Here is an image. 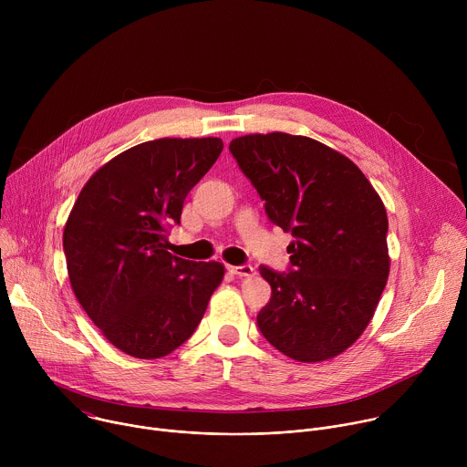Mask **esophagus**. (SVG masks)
<instances>
[{"mask_svg":"<svg viewBox=\"0 0 467 467\" xmlns=\"http://www.w3.org/2000/svg\"><path fill=\"white\" fill-rule=\"evenodd\" d=\"M227 270L238 277H251L254 274L253 265L249 264H244V265H227Z\"/></svg>","mask_w":467,"mask_h":467,"instance_id":"obj_1","label":"esophagus"}]
</instances>
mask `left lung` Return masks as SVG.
<instances>
[{
    "label": "left lung",
    "instance_id": "left-lung-1",
    "mask_svg": "<svg viewBox=\"0 0 467 467\" xmlns=\"http://www.w3.org/2000/svg\"><path fill=\"white\" fill-rule=\"evenodd\" d=\"M268 218L285 233L290 272L260 265L272 299L258 328L297 362L351 348L375 314L388 281V216L382 199L346 155L308 137L268 132L229 144Z\"/></svg>",
    "mask_w": 467,
    "mask_h": 467
}]
</instances>
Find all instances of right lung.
<instances>
[{"instance_id": "right-lung-1", "label": "right lung", "mask_w": 467, "mask_h": 467, "mask_svg": "<svg viewBox=\"0 0 467 467\" xmlns=\"http://www.w3.org/2000/svg\"><path fill=\"white\" fill-rule=\"evenodd\" d=\"M222 139H159L101 166L83 186L62 245L72 290L103 337L125 355L161 358L202 321L225 268L173 256L168 227L213 168Z\"/></svg>"}]
</instances>
